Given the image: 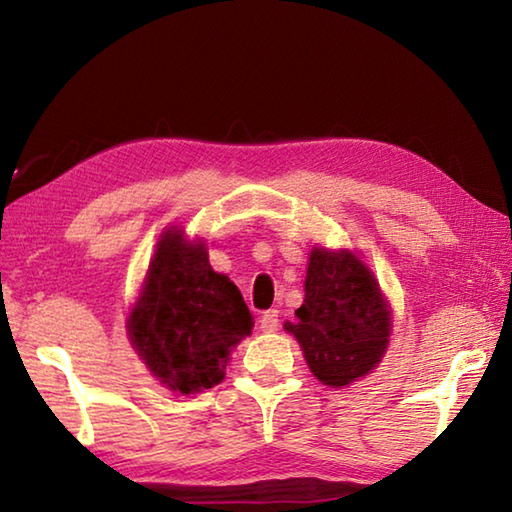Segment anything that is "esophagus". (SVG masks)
Instances as JSON below:
<instances>
[{"label": "esophagus", "mask_w": 512, "mask_h": 512, "mask_svg": "<svg viewBox=\"0 0 512 512\" xmlns=\"http://www.w3.org/2000/svg\"><path fill=\"white\" fill-rule=\"evenodd\" d=\"M259 327H262V332H266V334L275 332V329L280 327V311H277V309L264 311V316L259 318Z\"/></svg>", "instance_id": "esophagus-1"}]
</instances>
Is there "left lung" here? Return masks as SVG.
Masks as SVG:
<instances>
[{"instance_id":"left-lung-1","label":"left lung","mask_w":512,"mask_h":512,"mask_svg":"<svg viewBox=\"0 0 512 512\" xmlns=\"http://www.w3.org/2000/svg\"><path fill=\"white\" fill-rule=\"evenodd\" d=\"M296 318L284 329L298 339L311 372L334 388L368 375L391 336V305L370 268L350 250H311L305 302Z\"/></svg>"}]
</instances>
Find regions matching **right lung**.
<instances>
[{
  "mask_svg": "<svg viewBox=\"0 0 512 512\" xmlns=\"http://www.w3.org/2000/svg\"><path fill=\"white\" fill-rule=\"evenodd\" d=\"M237 284L212 271L203 241L169 228L128 316V339L151 375L176 393L221 384L235 345L253 332Z\"/></svg>",
  "mask_w": 512,
  "mask_h": 512,
  "instance_id": "right-lung-1",
  "label": "right lung"
}]
</instances>
